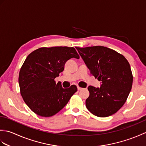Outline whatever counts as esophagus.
I'll return each mask as SVG.
<instances>
[{
	"mask_svg": "<svg viewBox=\"0 0 146 146\" xmlns=\"http://www.w3.org/2000/svg\"><path fill=\"white\" fill-rule=\"evenodd\" d=\"M77 88H78V91L82 90H83V88H81V87H80V86H77Z\"/></svg>",
	"mask_w": 146,
	"mask_h": 146,
	"instance_id": "34e87169",
	"label": "esophagus"
}]
</instances>
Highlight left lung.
Returning a JSON list of instances; mask_svg holds the SVG:
<instances>
[{
    "instance_id": "8db88e82",
    "label": "left lung",
    "mask_w": 146,
    "mask_h": 146,
    "mask_svg": "<svg viewBox=\"0 0 146 146\" xmlns=\"http://www.w3.org/2000/svg\"><path fill=\"white\" fill-rule=\"evenodd\" d=\"M90 72L101 81L100 88L89 86L86 107L100 117L116 113L127 100L133 76L128 61L123 55L104 46L75 47Z\"/></svg>"
}]
</instances>
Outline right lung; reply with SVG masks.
Segmentation results:
<instances>
[{"label": "right lung", "mask_w": 146, "mask_h": 146, "mask_svg": "<svg viewBox=\"0 0 146 146\" xmlns=\"http://www.w3.org/2000/svg\"><path fill=\"white\" fill-rule=\"evenodd\" d=\"M72 58L80 56L75 48L66 46L41 48L27 56L21 68L19 84L24 101L37 115H54L77 91L76 85L63 88L54 81Z\"/></svg>", "instance_id": "add662e5"}]
</instances>
